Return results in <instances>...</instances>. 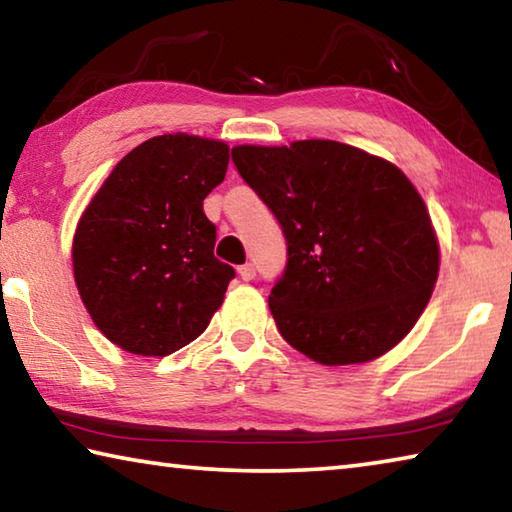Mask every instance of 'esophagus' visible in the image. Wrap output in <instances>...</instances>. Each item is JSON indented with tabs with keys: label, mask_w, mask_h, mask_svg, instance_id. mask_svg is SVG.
Wrapping results in <instances>:
<instances>
[{
	"label": "esophagus",
	"mask_w": 512,
	"mask_h": 512,
	"mask_svg": "<svg viewBox=\"0 0 512 512\" xmlns=\"http://www.w3.org/2000/svg\"><path fill=\"white\" fill-rule=\"evenodd\" d=\"M237 271H239V277H241V280H244V282L255 280V266H253V264H244V266H239Z\"/></svg>",
	"instance_id": "1"
}]
</instances>
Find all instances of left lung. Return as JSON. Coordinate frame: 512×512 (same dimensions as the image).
<instances>
[{
    "instance_id": "1",
    "label": "left lung",
    "mask_w": 512,
    "mask_h": 512,
    "mask_svg": "<svg viewBox=\"0 0 512 512\" xmlns=\"http://www.w3.org/2000/svg\"><path fill=\"white\" fill-rule=\"evenodd\" d=\"M232 162L287 239V266L268 296L284 341L323 366L395 348L427 307L440 262L411 180L334 140L244 144Z\"/></svg>"
}]
</instances>
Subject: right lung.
Instances as JSON below:
<instances>
[{"mask_svg": "<svg viewBox=\"0 0 512 512\" xmlns=\"http://www.w3.org/2000/svg\"><path fill=\"white\" fill-rule=\"evenodd\" d=\"M228 144L158 135L124 155L76 225L81 300L103 336L167 357L205 332L235 268L214 257L205 196L223 183Z\"/></svg>", "mask_w": 512, "mask_h": 512, "instance_id": "1", "label": "right lung"}]
</instances>
